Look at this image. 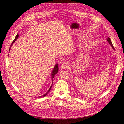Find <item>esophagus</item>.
Listing matches in <instances>:
<instances>
[{
    "mask_svg": "<svg viewBox=\"0 0 124 124\" xmlns=\"http://www.w3.org/2000/svg\"><path fill=\"white\" fill-rule=\"evenodd\" d=\"M61 68L62 69H65L68 68V63H67L66 62H64L62 63L61 65V66H60Z\"/></svg>",
    "mask_w": 124,
    "mask_h": 124,
    "instance_id": "obj_1",
    "label": "esophagus"
}]
</instances>
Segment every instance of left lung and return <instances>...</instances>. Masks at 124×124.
<instances>
[{
	"label": "left lung",
	"instance_id": "obj_1",
	"mask_svg": "<svg viewBox=\"0 0 124 124\" xmlns=\"http://www.w3.org/2000/svg\"><path fill=\"white\" fill-rule=\"evenodd\" d=\"M107 41H108V42H109V44H110V45H111V46L112 47V48H113V49H114V46H113V44H112V41H111V40H110V38H109V37H108V38H107Z\"/></svg>",
	"mask_w": 124,
	"mask_h": 124
}]
</instances>
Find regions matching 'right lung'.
Wrapping results in <instances>:
<instances>
[{
    "instance_id": "1",
    "label": "right lung",
    "mask_w": 124,
    "mask_h": 124,
    "mask_svg": "<svg viewBox=\"0 0 124 124\" xmlns=\"http://www.w3.org/2000/svg\"><path fill=\"white\" fill-rule=\"evenodd\" d=\"M18 34H17V35L16 36V38H15V39H14V40L13 41V42H12V43H11V45L13 44V43H14L16 41V39H17V38L18 37ZM10 48H9V50H10ZM58 64H56V65H55V66L54 67V69H53V71H52V74H51V76H52V80H53V78H54V76H55V74H56L57 73V72H58ZM52 85H53V83L52 84V85L51 86V87H50V88H49V90L48 91V92L46 93L44 95H42V96H39V97H44V96H46L47 95V94L49 93V92H50V90H51V87H52Z\"/></svg>"
}]
</instances>
